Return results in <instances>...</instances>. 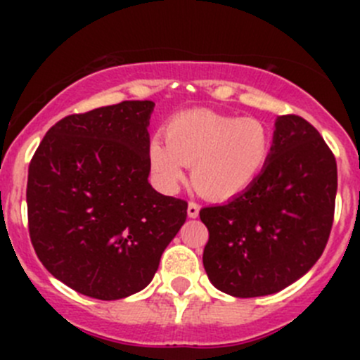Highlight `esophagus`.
Listing matches in <instances>:
<instances>
[{"label": "esophagus", "mask_w": 360, "mask_h": 360, "mask_svg": "<svg viewBox=\"0 0 360 360\" xmlns=\"http://www.w3.org/2000/svg\"><path fill=\"white\" fill-rule=\"evenodd\" d=\"M198 212H200V205L195 202L188 203V216L190 217H198Z\"/></svg>", "instance_id": "obj_1"}]
</instances>
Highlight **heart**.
Masks as SVG:
<instances>
[{"mask_svg":"<svg viewBox=\"0 0 360 360\" xmlns=\"http://www.w3.org/2000/svg\"><path fill=\"white\" fill-rule=\"evenodd\" d=\"M165 140L153 137L148 160L158 186L177 191L191 165V181L207 198L228 200L249 190L266 169L271 134L263 122L209 110L184 111L165 125Z\"/></svg>","mask_w":360,"mask_h":360,"instance_id":"obj_1","label":"heart"}]
</instances>
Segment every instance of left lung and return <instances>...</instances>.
Masks as SVG:
<instances>
[{"mask_svg":"<svg viewBox=\"0 0 360 360\" xmlns=\"http://www.w3.org/2000/svg\"><path fill=\"white\" fill-rule=\"evenodd\" d=\"M336 190V158L317 129L301 116H278L259 179L200 210L209 230L203 268L214 288L235 297L268 296L303 277L328 244Z\"/></svg>","mask_w":360,"mask_h":360,"instance_id":"1","label":"left lung"}]
</instances>
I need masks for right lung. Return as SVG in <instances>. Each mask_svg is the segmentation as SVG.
<instances>
[{
  "label": "right lung",
  "mask_w": 360,
  "mask_h": 360,
  "mask_svg": "<svg viewBox=\"0 0 360 360\" xmlns=\"http://www.w3.org/2000/svg\"><path fill=\"white\" fill-rule=\"evenodd\" d=\"M153 101H123L57 122L29 165L27 217L43 266L96 300L143 291L186 221L188 203L150 176Z\"/></svg>",
  "instance_id": "obj_1"
}]
</instances>
